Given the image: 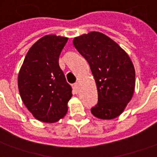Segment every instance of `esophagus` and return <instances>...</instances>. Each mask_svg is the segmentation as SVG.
Wrapping results in <instances>:
<instances>
[{
    "mask_svg": "<svg viewBox=\"0 0 157 157\" xmlns=\"http://www.w3.org/2000/svg\"><path fill=\"white\" fill-rule=\"evenodd\" d=\"M73 88H74L75 90H78V88H79V83H75L74 84H73Z\"/></svg>",
    "mask_w": 157,
    "mask_h": 157,
    "instance_id": "1",
    "label": "esophagus"
}]
</instances>
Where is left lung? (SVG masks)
<instances>
[{"label": "left lung", "mask_w": 157, "mask_h": 157, "mask_svg": "<svg viewBox=\"0 0 157 157\" xmlns=\"http://www.w3.org/2000/svg\"><path fill=\"white\" fill-rule=\"evenodd\" d=\"M75 48L90 66L97 90L98 104L91 109L94 116L112 120L121 115L133 97L136 72L124 49L99 32L74 37Z\"/></svg>", "instance_id": "1"}]
</instances>
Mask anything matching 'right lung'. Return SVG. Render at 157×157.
I'll return each mask as SVG.
<instances>
[{
	"mask_svg": "<svg viewBox=\"0 0 157 157\" xmlns=\"http://www.w3.org/2000/svg\"><path fill=\"white\" fill-rule=\"evenodd\" d=\"M68 38L46 35L27 52L18 74L22 102L36 120L53 123L63 118L72 88L59 67L58 59Z\"/></svg>",
	"mask_w": 157,
	"mask_h": 157,
	"instance_id": "obj_1",
	"label": "right lung"
}]
</instances>
